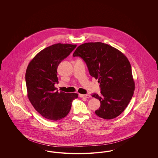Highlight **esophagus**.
<instances>
[{"instance_id": "obj_1", "label": "esophagus", "mask_w": 158, "mask_h": 158, "mask_svg": "<svg viewBox=\"0 0 158 158\" xmlns=\"http://www.w3.org/2000/svg\"><path fill=\"white\" fill-rule=\"evenodd\" d=\"M79 96L81 98H88L90 97V95H88V94H84V95L83 94H79Z\"/></svg>"}]
</instances>
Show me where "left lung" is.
I'll use <instances>...</instances> for the list:
<instances>
[{
	"label": "left lung",
	"mask_w": 158,
	"mask_h": 158,
	"mask_svg": "<svg viewBox=\"0 0 158 158\" xmlns=\"http://www.w3.org/2000/svg\"><path fill=\"white\" fill-rule=\"evenodd\" d=\"M86 63L89 74L100 83L101 94H93L101 103L98 117L113 119L124 111L134 94L135 84L126 56L111 45L101 42L79 45L73 54Z\"/></svg>",
	"instance_id": "1"
}]
</instances>
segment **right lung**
<instances>
[{
	"mask_svg": "<svg viewBox=\"0 0 158 158\" xmlns=\"http://www.w3.org/2000/svg\"><path fill=\"white\" fill-rule=\"evenodd\" d=\"M76 47L69 44H55L40 52L31 61L25 73L28 97L35 110L48 120H60L68 115L75 93L56 90L57 68Z\"/></svg>",
	"mask_w": 158,
	"mask_h": 158,
	"instance_id": "1",
	"label": "right lung"
}]
</instances>
